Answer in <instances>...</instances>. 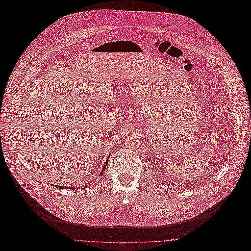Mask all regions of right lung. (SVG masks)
Wrapping results in <instances>:
<instances>
[{
  "instance_id": "right-lung-1",
  "label": "right lung",
  "mask_w": 251,
  "mask_h": 251,
  "mask_svg": "<svg viewBox=\"0 0 251 251\" xmlns=\"http://www.w3.org/2000/svg\"><path fill=\"white\" fill-rule=\"evenodd\" d=\"M108 158H109V157H108ZM107 163L108 160L106 161V162H105V164H104V166H103V169L101 170V172H100V176H102V175L104 174V171H105V168H106V166H107ZM90 184H92V183H90ZM53 186H55V187H60L59 185H53ZM88 186H89V184H88ZM64 188H65V189H67V186H66V187L64 186ZM72 188H73V189H76V188H77V189H79V188H80V186H78V185H77V186H74V187L72 186V188H70V189H72Z\"/></svg>"
}]
</instances>
